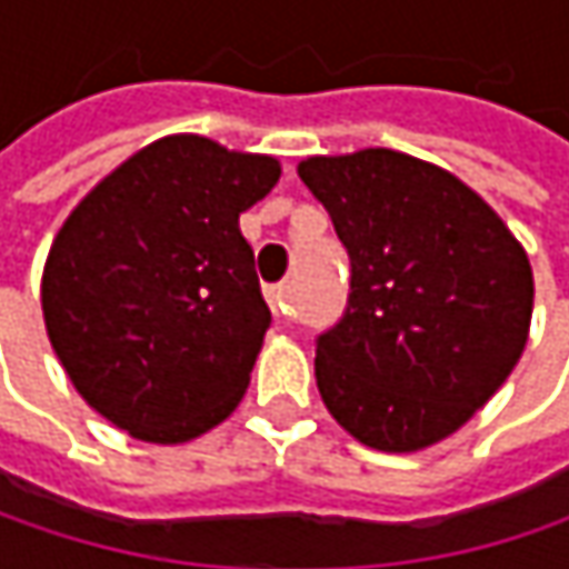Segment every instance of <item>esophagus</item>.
<instances>
[{"label": "esophagus", "mask_w": 569, "mask_h": 569, "mask_svg": "<svg viewBox=\"0 0 569 569\" xmlns=\"http://www.w3.org/2000/svg\"><path fill=\"white\" fill-rule=\"evenodd\" d=\"M263 296H267V302H270V309H273L277 316H283L286 309H289V306H286V302H289V286L286 283L267 286V289H263Z\"/></svg>", "instance_id": "1"}]
</instances>
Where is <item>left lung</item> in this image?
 <instances>
[{"label":"left lung","instance_id":"left-lung-1","mask_svg":"<svg viewBox=\"0 0 569 569\" xmlns=\"http://www.w3.org/2000/svg\"><path fill=\"white\" fill-rule=\"evenodd\" d=\"M296 173L352 260L349 309L316 346L329 415L389 455L445 441L505 386L527 346L523 243L465 180L392 148L312 154Z\"/></svg>","mask_w":569,"mask_h":569}]
</instances>
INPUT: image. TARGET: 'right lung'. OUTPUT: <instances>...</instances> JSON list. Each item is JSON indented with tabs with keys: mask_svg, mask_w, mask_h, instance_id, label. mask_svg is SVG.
<instances>
[{
	"mask_svg": "<svg viewBox=\"0 0 569 569\" xmlns=\"http://www.w3.org/2000/svg\"><path fill=\"white\" fill-rule=\"evenodd\" d=\"M280 161L168 134L104 173L64 217L42 319L64 376L101 418L183 445L233 415L270 329L240 213Z\"/></svg>",
	"mask_w": 569,
	"mask_h": 569,
	"instance_id": "obj_1",
	"label": "right lung"
}]
</instances>
